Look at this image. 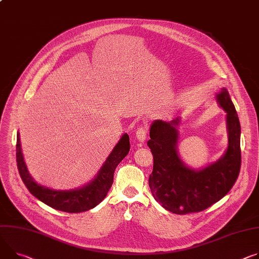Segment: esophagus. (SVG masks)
Here are the masks:
<instances>
[{"instance_id": "obj_1", "label": "esophagus", "mask_w": 259, "mask_h": 259, "mask_svg": "<svg viewBox=\"0 0 259 259\" xmlns=\"http://www.w3.org/2000/svg\"><path fill=\"white\" fill-rule=\"evenodd\" d=\"M136 138L139 140V142H145L147 135H148V128L146 126H139L136 130Z\"/></svg>"}]
</instances>
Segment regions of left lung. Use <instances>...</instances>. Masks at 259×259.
<instances>
[{"instance_id":"left-lung-1","label":"left lung","mask_w":259,"mask_h":259,"mask_svg":"<svg viewBox=\"0 0 259 259\" xmlns=\"http://www.w3.org/2000/svg\"><path fill=\"white\" fill-rule=\"evenodd\" d=\"M227 112L228 148L215 163L201 170L185 166L178 155L179 119L156 120L150 130L148 146L154 158L149 186L154 198L178 215L198 213L223 198L236 183L241 169V125L226 89L217 95Z\"/></svg>"}]
</instances>
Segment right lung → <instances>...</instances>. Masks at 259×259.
<instances>
[{
    "label": "right lung",
    "instance_id": "1",
    "mask_svg": "<svg viewBox=\"0 0 259 259\" xmlns=\"http://www.w3.org/2000/svg\"><path fill=\"white\" fill-rule=\"evenodd\" d=\"M130 150L128 134H124L116 144L97 177L80 189L71 191H57L38 185L30 176L23 161L19 134L16 138V162L19 176L28 190L39 200L58 210L66 213H81L98 205L106 196L113 182V174L119 163Z\"/></svg>",
    "mask_w": 259,
    "mask_h": 259
}]
</instances>
